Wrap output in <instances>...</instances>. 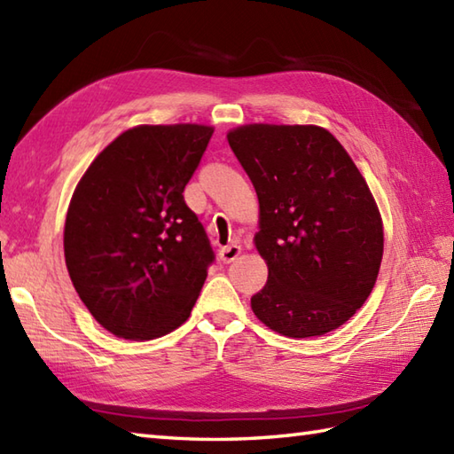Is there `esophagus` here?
<instances>
[{"instance_id":"1","label":"esophagus","mask_w":454,"mask_h":454,"mask_svg":"<svg viewBox=\"0 0 454 454\" xmlns=\"http://www.w3.org/2000/svg\"><path fill=\"white\" fill-rule=\"evenodd\" d=\"M242 254V246H238V244H230V246H224L220 249V262H224V263H232L234 259H238V255Z\"/></svg>"}]
</instances>
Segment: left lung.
Wrapping results in <instances>:
<instances>
[{"mask_svg": "<svg viewBox=\"0 0 454 454\" xmlns=\"http://www.w3.org/2000/svg\"><path fill=\"white\" fill-rule=\"evenodd\" d=\"M228 144L259 199L257 252L269 267L252 310L286 337L343 325L379 277L384 234L369 185L320 127L246 124Z\"/></svg>", "mask_w": 454, "mask_h": 454, "instance_id": "left-lung-1", "label": "left lung"}]
</instances>
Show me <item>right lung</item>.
<instances>
[{
	"label": "right lung",
	"instance_id": "obj_1",
	"mask_svg": "<svg viewBox=\"0 0 454 454\" xmlns=\"http://www.w3.org/2000/svg\"><path fill=\"white\" fill-rule=\"evenodd\" d=\"M202 124L122 132L74 191L64 255L82 302L105 330L153 340L187 320L215 252L183 191L210 137Z\"/></svg>",
	"mask_w": 454,
	"mask_h": 454
}]
</instances>
